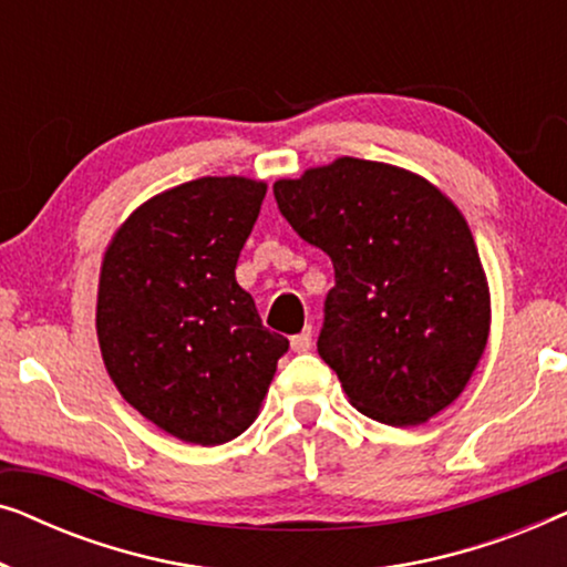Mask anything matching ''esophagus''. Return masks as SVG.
<instances>
[{"label": "esophagus", "instance_id": "34e87169", "mask_svg": "<svg viewBox=\"0 0 567 567\" xmlns=\"http://www.w3.org/2000/svg\"><path fill=\"white\" fill-rule=\"evenodd\" d=\"M312 348V328H305L299 336L291 338V351L293 353H307Z\"/></svg>", "mask_w": 567, "mask_h": 567}]
</instances>
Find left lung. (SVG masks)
<instances>
[{"instance_id": "left-lung-1", "label": "left lung", "mask_w": 567, "mask_h": 567, "mask_svg": "<svg viewBox=\"0 0 567 567\" xmlns=\"http://www.w3.org/2000/svg\"><path fill=\"white\" fill-rule=\"evenodd\" d=\"M278 212L336 268L317 338L359 413L417 425L460 398L491 330L475 239L429 181L340 157L274 185Z\"/></svg>"}]
</instances>
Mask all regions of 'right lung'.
I'll list each match as a JSON object with an SVG mask.
<instances>
[{
  "label": "right lung",
  "instance_id": "1",
  "mask_svg": "<svg viewBox=\"0 0 567 567\" xmlns=\"http://www.w3.org/2000/svg\"><path fill=\"white\" fill-rule=\"evenodd\" d=\"M266 183L198 177L128 216L100 270L97 338L118 392L181 441L216 446L255 421L289 340L237 284Z\"/></svg>",
  "mask_w": 567,
  "mask_h": 567
}]
</instances>
